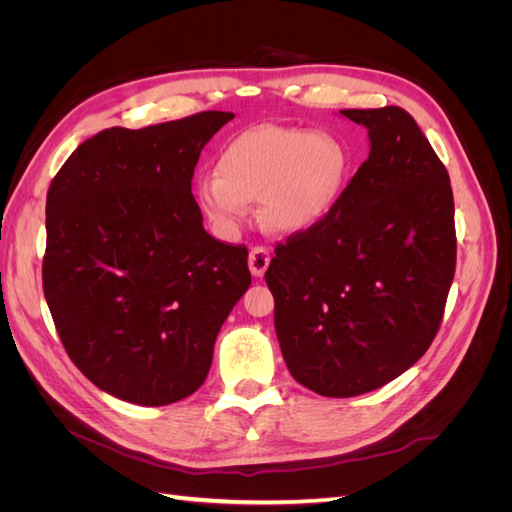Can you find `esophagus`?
<instances>
[{"mask_svg":"<svg viewBox=\"0 0 512 512\" xmlns=\"http://www.w3.org/2000/svg\"><path fill=\"white\" fill-rule=\"evenodd\" d=\"M271 262V254L267 247H254L250 252V258H247V265H250V271L254 277H262Z\"/></svg>","mask_w":512,"mask_h":512,"instance_id":"34e87169","label":"esophagus"}]
</instances>
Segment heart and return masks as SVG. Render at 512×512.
<instances>
[{
    "label": "heart",
    "instance_id": "obj_1",
    "mask_svg": "<svg viewBox=\"0 0 512 512\" xmlns=\"http://www.w3.org/2000/svg\"><path fill=\"white\" fill-rule=\"evenodd\" d=\"M348 153L337 138L303 128L245 130L224 147L218 175L198 181V205L220 235L232 237L260 200V218L273 232L297 235L318 226L348 177Z\"/></svg>",
    "mask_w": 512,
    "mask_h": 512
}]
</instances>
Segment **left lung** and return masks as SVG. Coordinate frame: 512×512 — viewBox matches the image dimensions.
<instances>
[{
  "label": "left lung",
  "mask_w": 512,
  "mask_h": 512,
  "mask_svg": "<svg viewBox=\"0 0 512 512\" xmlns=\"http://www.w3.org/2000/svg\"><path fill=\"white\" fill-rule=\"evenodd\" d=\"M369 156L318 226L275 247L265 280L292 378L356 397L410 369L440 329L457 239L451 179L399 106L339 111Z\"/></svg>",
  "instance_id": "left-lung-1"
}]
</instances>
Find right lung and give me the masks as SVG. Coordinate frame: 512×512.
<instances>
[{
  "instance_id": "1",
  "label": "right lung",
  "mask_w": 512,
  "mask_h": 512,
  "mask_svg": "<svg viewBox=\"0 0 512 512\" xmlns=\"http://www.w3.org/2000/svg\"><path fill=\"white\" fill-rule=\"evenodd\" d=\"M232 113L108 128L46 194L44 299L72 363L104 393L168 406L205 382L247 250L213 239L192 196L200 151Z\"/></svg>"
}]
</instances>
